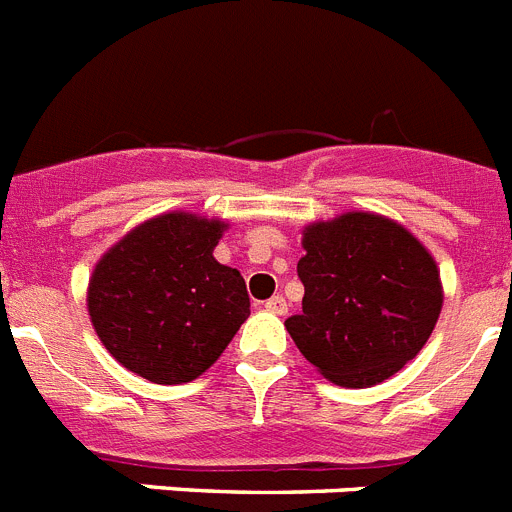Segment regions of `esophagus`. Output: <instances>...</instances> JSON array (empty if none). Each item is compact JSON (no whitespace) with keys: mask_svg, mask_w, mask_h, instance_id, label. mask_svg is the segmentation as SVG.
<instances>
[{"mask_svg":"<svg viewBox=\"0 0 512 512\" xmlns=\"http://www.w3.org/2000/svg\"><path fill=\"white\" fill-rule=\"evenodd\" d=\"M264 308L269 310V313H274V316H285V313H287V300L282 298V295H274V298L266 300Z\"/></svg>","mask_w":512,"mask_h":512,"instance_id":"esophagus-1","label":"esophagus"}]
</instances>
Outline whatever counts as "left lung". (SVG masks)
I'll return each instance as SVG.
<instances>
[{"label": "left lung", "instance_id": "8db88e82", "mask_svg": "<svg viewBox=\"0 0 512 512\" xmlns=\"http://www.w3.org/2000/svg\"><path fill=\"white\" fill-rule=\"evenodd\" d=\"M303 313L285 326L331 383L368 388L425 347L443 308L425 243L378 212H344L303 227Z\"/></svg>", "mask_w": 512, "mask_h": 512}]
</instances>
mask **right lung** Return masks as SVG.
Segmentation results:
<instances>
[{
	"label": "right lung",
	"mask_w": 512,
	"mask_h": 512,
	"mask_svg": "<svg viewBox=\"0 0 512 512\" xmlns=\"http://www.w3.org/2000/svg\"><path fill=\"white\" fill-rule=\"evenodd\" d=\"M227 222L165 212L131 227L95 264L87 313L126 370L178 386L207 373L251 316L238 269L214 259Z\"/></svg>",
	"instance_id": "obj_1"
}]
</instances>
